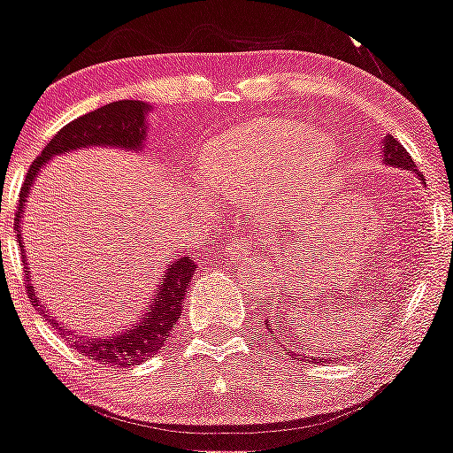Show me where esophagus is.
Returning a JSON list of instances; mask_svg holds the SVG:
<instances>
[{
	"mask_svg": "<svg viewBox=\"0 0 453 453\" xmlns=\"http://www.w3.org/2000/svg\"><path fill=\"white\" fill-rule=\"evenodd\" d=\"M227 254L232 260H256L258 258V243L252 236H236L230 245H227Z\"/></svg>",
	"mask_w": 453,
	"mask_h": 453,
	"instance_id": "1",
	"label": "esophagus"
}]
</instances>
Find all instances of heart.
Returning a JSON list of instances; mask_svg holds the SVG:
<instances>
[{"mask_svg":"<svg viewBox=\"0 0 453 453\" xmlns=\"http://www.w3.org/2000/svg\"><path fill=\"white\" fill-rule=\"evenodd\" d=\"M333 157L335 142L328 134H307L300 122L260 118L210 142L197 171L210 195L273 203L318 188Z\"/></svg>","mask_w":453,"mask_h":453,"instance_id":"b5f03b06","label":"heart"}]
</instances>
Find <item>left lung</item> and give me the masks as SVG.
<instances>
[{"label":"left lung","mask_w":453,"mask_h":453,"mask_svg":"<svg viewBox=\"0 0 453 453\" xmlns=\"http://www.w3.org/2000/svg\"><path fill=\"white\" fill-rule=\"evenodd\" d=\"M381 159L386 164H390V166H395V168H401V171H412V173H417L418 175V180H421V173L417 171V164L412 162V157H410V153L408 150L403 149V144H401V142H396V138H392V135H386V140H383V149H381ZM289 315V313H287ZM265 322H267V319H265ZM267 328H269V324H267ZM278 331H285V326L282 328H278ZM272 337H273V328L272 331ZM319 353H322V350H319ZM296 357L300 359V362H303V355H296ZM304 359H313V357H304ZM313 362H319V359H313ZM324 362H326V359H324ZM328 362H333V359H328Z\"/></svg>","instance_id":"obj_1"}]
</instances>
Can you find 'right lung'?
<instances>
[{"label": "right lung", "mask_w": 453, "mask_h": 453, "mask_svg": "<svg viewBox=\"0 0 453 453\" xmlns=\"http://www.w3.org/2000/svg\"><path fill=\"white\" fill-rule=\"evenodd\" d=\"M146 113H149V104L142 103V100H116V103H109L104 107L94 109V111L72 120L70 125L63 127L45 144L39 157L30 164L28 175H26V181L19 193V205H17L15 217V234L19 248H24L21 245V217H24V205L26 199H28L32 181L39 175L43 164L50 157H54V155L70 153V150L76 149H87V146H116V149L140 150L142 142L146 138ZM21 256L26 254L21 252ZM193 273L195 260L190 256H180V258L173 260L166 272L162 273V282H159V289L155 291V298L150 300L149 309L138 315V319L131 326L122 328L120 333H116L109 340H100V337H94V340H89V337H74L72 335L74 331L70 326H63L57 319H50V324L57 326L58 335L65 337L67 342H74L76 349L85 357H89L91 362L116 368L138 366V364L157 355V350L166 344V337L173 331V324L180 319L181 311H184L181 303H184L186 289H188L190 280H193ZM26 289H28L30 303L43 311V304L36 298L35 287H30L28 273H26Z\"/></svg>", "instance_id": "right-lung-1"}]
</instances>
